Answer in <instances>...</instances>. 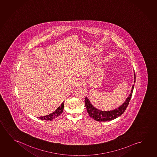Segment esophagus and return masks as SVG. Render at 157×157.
<instances>
[{
  "label": "esophagus",
  "mask_w": 157,
  "mask_h": 157,
  "mask_svg": "<svg viewBox=\"0 0 157 157\" xmlns=\"http://www.w3.org/2000/svg\"><path fill=\"white\" fill-rule=\"evenodd\" d=\"M85 80H83L82 78H78L77 81H76V86L77 87H80V86H82L85 85Z\"/></svg>",
  "instance_id": "34e87169"
}]
</instances>
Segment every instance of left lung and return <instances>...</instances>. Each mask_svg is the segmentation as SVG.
<instances>
[{
  "mask_svg": "<svg viewBox=\"0 0 157 157\" xmlns=\"http://www.w3.org/2000/svg\"><path fill=\"white\" fill-rule=\"evenodd\" d=\"M134 75V83H135L136 77H135V72ZM134 87V85H133L132 86L130 94L129 95V97L126 99L124 102L119 107L113 110L102 111V110L97 109L92 104V103L90 101V100L88 99V98L87 97H86L85 101V106L90 117L93 118L95 121H97L98 122L109 121L111 120H115L116 118H117V117H120L121 115H122L124 112L127 106H128L130 100L132 97Z\"/></svg>",
  "mask_w": 157,
  "mask_h": 157,
  "instance_id": "left-lung-1",
  "label": "left lung"
}]
</instances>
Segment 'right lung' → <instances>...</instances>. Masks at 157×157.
Wrapping results in <instances>:
<instances>
[{
	"label": "right lung",
	"instance_id": "obj_1",
	"mask_svg": "<svg viewBox=\"0 0 157 157\" xmlns=\"http://www.w3.org/2000/svg\"><path fill=\"white\" fill-rule=\"evenodd\" d=\"M64 101L62 103V104L60 105L59 107H58L57 109H56V111H55L54 112L50 113L49 115H46L44 116H41L39 118H40V120L52 121L53 119L59 117L60 115L62 114V113L63 111V109H64Z\"/></svg>",
	"mask_w": 157,
	"mask_h": 157
}]
</instances>
